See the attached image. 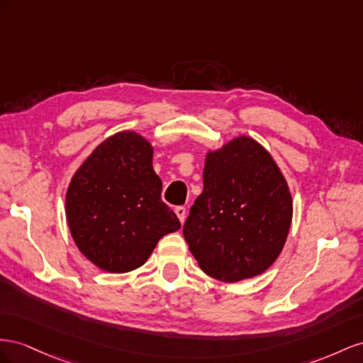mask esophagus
I'll return each mask as SVG.
<instances>
[{
  "label": "esophagus",
  "mask_w": 363,
  "mask_h": 363,
  "mask_svg": "<svg viewBox=\"0 0 363 363\" xmlns=\"http://www.w3.org/2000/svg\"><path fill=\"white\" fill-rule=\"evenodd\" d=\"M174 213H176V216H178L179 222L184 223V220H185V208H184V206H176Z\"/></svg>",
  "instance_id": "1"
}]
</instances>
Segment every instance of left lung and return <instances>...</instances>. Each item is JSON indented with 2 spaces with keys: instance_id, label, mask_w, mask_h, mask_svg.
<instances>
[{
  "instance_id": "1",
  "label": "left lung",
  "mask_w": 363,
  "mask_h": 363,
  "mask_svg": "<svg viewBox=\"0 0 363 363\" xmlns=\"http://www.w3.org/2000/svg\"><path fill=\"white\" fill-rule=\"evenodd\" d=\"M292 214L291 190L271 153L242 135L206 153L203 191L182 231L206 275L235 283L277 260Z\"/></svg>"
}]
</instances>
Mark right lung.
Wrapping results in <instances>:
<instances>
[{"label": "right lung", "instance_id": "1", "mask_svg": "<svg viewBox=\"0 0 363 363\" xmlns=\"http://www.w3.org/2000/svg\"><path fill=\"white\" fill-rule=\"evenodd\" d=\"M152 144L132 130L92 150L71 178L65 196L69 233L91 263L111 274L143 266L161 237L181 222L161 201Z\"/></svg>", "mask_w": 363, "mask_h": 363}]
</instances>
